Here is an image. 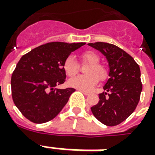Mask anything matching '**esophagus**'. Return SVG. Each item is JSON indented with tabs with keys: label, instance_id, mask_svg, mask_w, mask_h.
<instances>
[{
	"label": "esophagus",
	"instance_id": "esophagus-1",
	"mask_svg": "<svg viewBox=\"0 0 155 155\" xmlns=\"http://www.w3.org/2000/svg\"><path fill=\"white\" fill-rule=\"evenodd\" d=\"M80 91H81V92H83V93H84V94H85V95H86V96L89 95V94H90V93H89V92H88V91H84V90H80Z\"/></svg>",
	"mask_w": 155,
	"mask_h": 155
}]
</instances>
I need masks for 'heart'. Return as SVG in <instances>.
Here are the masks:
<instances>
[{"instance_id":"b5f03b06","label":"heart","mask_w":155,"mask_h":155,"mask_svg":"<svg viewBox=\"0 0 155 155\" xmlns=\"http://www.w3.org/2000/svg\"><path fill=\"white\" fill-rule=\"evenodd\" d=\"M82 60L91 64L86 69L87 74L78 75L70 79L69 81V85L72 87L81 89V90H90L99 81L104 80L107 77V69L104 65L98 64L100 61L99 56L92 51H87L82 53ZM64 69L66 74L72 77L74 76L79 72V64L73 55L67 57L64 63Z\"/></svg>"}]
</instances>
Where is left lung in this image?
<instances>
[{
    "instance_id": "obj_1",
    "label": "left lung",
    "mask_w": 155,
    "mask_h": 155,
    "mask_svg": "<svg viewBox=\"0 0 155 155\" xmlns=\"http://www.w3.org/2000/svg\"><path fill=\"white\" fill-rule=\"evenodd\" d=\"M88 45L105 56L109 67L105 91L99 94V102L91 107V112L105 126H117L133 113L139 102L143 89L139 65L115 45L106 42Z\"/></svg>"
}]
</instances>
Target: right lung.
Masks as SVG:
<instances>
[{"mask_svg": "<svg viewBox=\"0 0 155 155\" xmlns=\"http://www.w3.org/2000/svg\"><path fill=\"white\" fill-rule=\"evenodd\" d=\"M85 42H50L24 55L11 79L12 96L16 107L30 121L41 124L60 113L74 88L57 89L65 81L64 63Z\"/></svg>", "mask_w": 155, "mask_h": 155, "instance_id": "add662e5", "label": "right lung"}]
</instances>
